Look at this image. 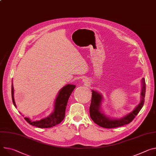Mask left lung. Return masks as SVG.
I'll return each mask as SVG.
<instances>
[{
    "label": "left lung",
    "instance_id": "obj_1",
    "mask_svg": "<svg viewBox=\"0 0 156 156\" xmlns=\"http://www.w3.org/2000/svg\"><path fill=\"white\" fill-rule=\"evenodd\" d=\"M143 88L141 92L142 100L139 105L134 109V111L127 116L117 119H110L106 116L100 111V105L102 101V96L100 93L92 90L91 101L90 107V115L91 119L98 125L105 128H115V127L122 126L130 123L137 115L139 112L143 108L144 103V98L146 94V82L144 78L142 80Z\"/></svg>",
    "mask_w": 156,
    "mask_h": 156
}]
</instances>
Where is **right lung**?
<instances>
[{
	"instance_id": "1",
	"label": "right lung",
	"mask_w": 156,
	"mask_h": 156,
	"mask_svg": "<svg viewBox=\"0 0 156 156\" xmlns=\"http://www.w3.org/2000/svg\"><path fill=\"white\" fill-rule=\"evenodd\" d=\"M74 84H66L59 91L55 103V109L52 114L48 117L40 121H32L29 118H24L26 121L30 125L40 127V128H48L60 123L65 116V110L68 99L75 88ZM12 98L14 106H16L13 98V88L12 84Z\"/></svg>"
}]
</instances>
